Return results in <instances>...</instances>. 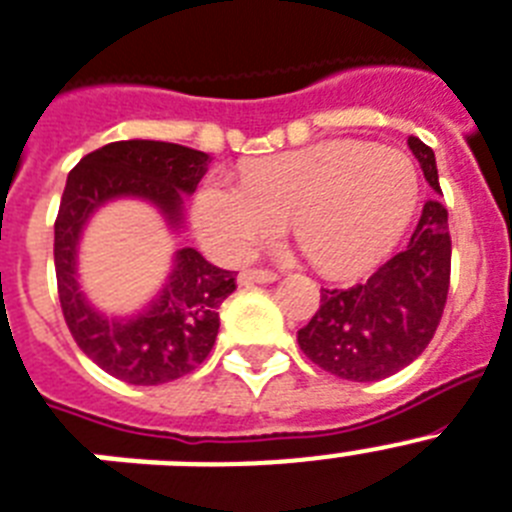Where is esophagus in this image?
<instances>
[{"label":"esophagus","instance_id":"1","mask_svg":"<svg viewBox=\"0 0 512 512\" xmlns=\"http://www.w3.org/2000/svg\"><path fill=\"white\" fill-rule=\"evenodd\" d=\"M276 278V273H270V270H242L236 281L242 283V286H249V283H273Z\"/></svg>","mask_w":512,"mask_h":512}]
</instances>
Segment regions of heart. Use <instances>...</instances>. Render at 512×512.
I'll return each mask as SVG.
<instances>
[{
	"label": "heart",
	"mask_w": 512,
	"mask_h": 512,
	"mask_svg": "<svg viewBox=\"0 0 512 512\" xmlns=\"http://www.w3.org/2000/svg\"><path fill=\"white\" fill-rule=\"evenodd\" d=\"M419 200L403 150L330 140L249 163L244 182L210 176L192 205L203 247L236 263L294 223L296 242L325 276H354L388 255Z\"/></svg>",
	"instance_id": "heart-1"
}]
</instances>
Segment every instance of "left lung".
<instances>
[{"label": "left lung", "mask_w": 512, "mask_h": 512, "mask_svg": "<svg viewBox=\"0 0 512 512\" xmlns=\"http://www.w3.org/2000/svg\"><path fill=\"white\" fill-rule=\"evenodd\" d=\"M409 148L440 192L435 153L419 137ZM450 286L448 210L427 200L409 247L351 289H320V307L296 333L307 359L351 382H377L422 356L440 325Z\"/></svg>", "instance_id": "1"}]
</instances>
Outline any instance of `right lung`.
<instances>
[{"label":"right lung","mask_w":512,"mask_h":512,"mask_svg":"<svg viewBox=\"0 0 512 512\" xmlns=\"http://www.w3.org/2000/svg\"><path fill=\"white\" fill-rule=\"evenodd\" d=\"M208 163V153L184 145L119 140L88 153L67 176L54 223L59 302L77 346L117 380L163 385L200 367L216 343L218 307L236 289L234 273L182 247L148 307L130 317L103 315L77 281V244L85 223L111 200L137 197L156 205L171 229H182L184 195L197 190Z\"/></svg>","instance_id":"1"}]
</instances>
